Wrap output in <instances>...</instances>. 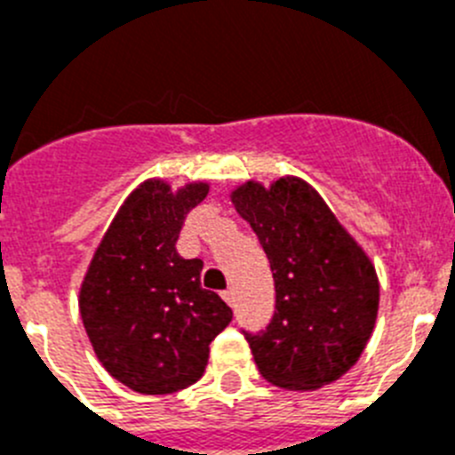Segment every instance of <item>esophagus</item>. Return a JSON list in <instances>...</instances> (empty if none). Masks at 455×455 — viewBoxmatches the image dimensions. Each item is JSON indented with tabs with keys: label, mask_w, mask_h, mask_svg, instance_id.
I'll list each match as a JSON object with an SVG mask.
<instances>
[{
	"label": "esophagus",
	"mask_w": 455,
	"mask_h": 455,
	"mask_svg": "<svg viewBox=\"0 0 455 455\" xmlns=\"http://www.w3.org/2000/svg\"><path fill=\"white\" fill-rule=\"evenodd\" d=\"M220 296H223V300H225V303H228V305L235 303V293H232V289H225V291L220 293Z\"/></svg>",
	"instance_id": "1"
}]
</instances>
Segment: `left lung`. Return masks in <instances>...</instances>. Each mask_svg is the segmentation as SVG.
<instances>
[{
  "label": "left lung",
  "mask_w": 455,
  "mask_h": 455,
  "mask_svg": "<svg viewBox=\"0 0 455 455\" xmlns=\"http://www.w3.org/2000/svg\"><path fill=\"white\" fill-rule=\"evenodd\" d=\"M262 243L275 284L267 331L246 335L268 383L293 392L335 383L371 339L380 284L376 267L312 184L283 175L230 191Z\"/></svg>",
  "instance_id": "left-lung-1"
}]
</instances>
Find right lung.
I'll use <instances>...</instances> for the list:
<instances>
[{"instance_id":"1","label":"right lung","mask_w":455,"mask_h":455,"mask_svg":"<svg viewBox=\"0 0 455 455\" xmlns=\"http://www.w3.org/2000/svg\"><path fill=\"white\" fill-rule=\"evenodd\" d=\"M209 182L171 188L150 178L124 198L92 252L79 315L92 351L118 383L172 394L203 378L209 344L232 321L219 293L200 287L203 259L178 252L180 230Z\"/></svg>"}]
</instances>
